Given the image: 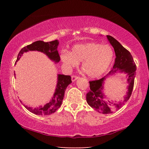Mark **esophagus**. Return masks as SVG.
<instances>
[{
	"label": "esophagus",
	"mask_w": 149,
	"mask_h": 149,
	"mask_svg": "<svg viewBox=\"0 0 149 149\" xmlns=\"http://www.w3.org/2000/svg\"><path fill=\"white\" fill-rule=\"evenodd\" d=\"M78 78H79V77L76 76V75H72V81L73 82H74V81H76L78 79Z\"/></svg>",
	"instance_id": "1"
}]
</instances>
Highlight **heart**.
<instances>
[{
    "mask_svg": "<svg viewBox=\"0 0 149 149\" xmlns=\"http://www.w3.org/2000/svg\"><path fill=\"white\" fill-rule=\"evenodd\" d=\"M114 56V50L110 45L91 42L75 45L72 52H62L61 59L69 68L76 67L82 61L83 72L90 78H98L109 69Z\"/></svg>",
    "mask_w": 149,
    "mask_h": 149,
    "instance_id": "obj_1",
    "label": "heart"
}]
</instances>
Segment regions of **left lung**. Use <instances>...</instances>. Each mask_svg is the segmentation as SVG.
<instances>
[{
  "label": "left lung",
  "mask_w": 149,
  "mask_h": 149,
  "mask_svg": "<svg viewBox=\"0 0 149 149\" xmlns=\"http://www.w3.org/2000/svg\"><path fill=\"white\" fill-rule=\"evenodd\" d=\"M107 37L115 51L116 58L113 68L108 74L99 80L89 81L90 91L86 95L87 102L91 107L97 112L102 114H109L115 110H118L127 101L132 95L134 85V79L136 75V65L130 52L125 49L116 39L110 35ZM125 73L127 77L128 91L124 97V99L120 103H116L107 101L104 90L105 79L110 76L115 75L117 72Z\"/></svg>",
  "instance_id": "1"
}]
</instances>
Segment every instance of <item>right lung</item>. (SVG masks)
<instances>
[{
    "instance_id": "obj_1",
    "label": "right lung",
    "mask_w": 149,
    "mask_h": 149,
    "mask_svg": "<svg viewBox=\"0 0 149 149\" xmlns=\"http://www.w3.org/2000/svg\"><path fill=\"white\" fill-rule=\"evenodd\" d=\"M59 45V41L58 40L50 42H45L42 41H37L32 44L22 48L17 55L16 63L18 61L24 52L28 51H39L44 53L50 60L57 64L60 62V58L58 51V46ZM14 77H16V74L14 73ZM72 83L71 77L70 75H65L63 74H58L57 84L55 89V91L53 97L50 101L44 106H40L39 107H29L26 105L24 106L27 110L36 115L44 116L50 115L55 112L56 110L60 107L63 99H64V93L65 89ZM22 102V101H21Z\"/></svg>"
}]
</instances>
